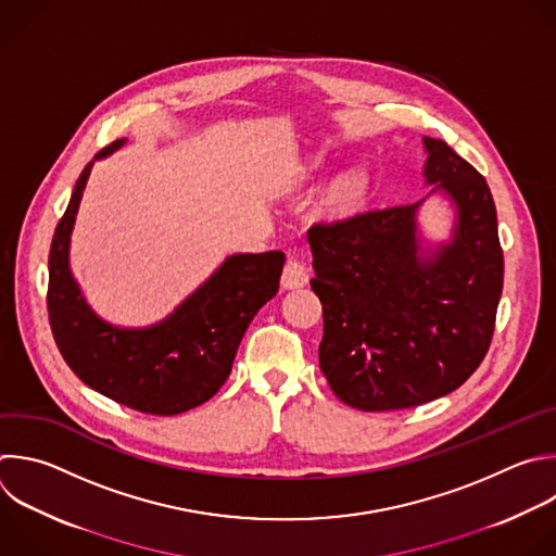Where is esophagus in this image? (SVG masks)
<instances>
[{
  "mask_svg": "<svg viewBox=\"0 0 556 556\" xmlns=\"http://www.w3.org/2000/svg\"><path fill=\"white\" fill-rule=\"evenodd\" d=\"M307 268L303 266V262H299L296 257H288L286 266H283V275H281V286L283 288H301L307 283Z\"/></svg>",
  "mask_w": 556,
  "mask_h": 556,
  "instance_id": "1",
  "label": "esophagus"
}]
</instances>
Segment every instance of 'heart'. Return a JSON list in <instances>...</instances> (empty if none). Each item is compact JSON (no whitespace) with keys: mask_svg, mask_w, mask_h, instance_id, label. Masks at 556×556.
Listing matches in <instances>:
<instances>
[{"mask_svg":"<svg viewBox=\"0 0 556 556\" xmlns=\"http://www.w3.org/2000/svg\"><path fill=\"white\" fill-rule=\"evenodd\" d=\"M362 192H364V176L359 172H346L331 182V188L327 190V197H325V205L331 212L349 210L362 197Z\"/></svg>","mask_w":556,"mask_h":556,"instance_id":"obj_1","label":"heart"}]
</instances>
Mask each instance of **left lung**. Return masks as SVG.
Instances as JSON below:
<instances>
[{
  "label": "left lung",
  "mask_w": 556,
  "mask_h": 556,
  "mask_svg": "<svg viewBox=\"0 0 556 556\" xmlns=\"http://www.w3.org/2000/svg\"><path fill=\"white\" fill-rule=\"evenodd\" d=\"M424 148L430 194H445L456 212L450 242L421 251L426 199L307 231L309 283L323 303L320 371L340 402L364 413L456 391L493 338L504 255L491 190L445 141L424 137Z\"/></svg>",
  "instance_id": "8db88e82"
}]
</instances>
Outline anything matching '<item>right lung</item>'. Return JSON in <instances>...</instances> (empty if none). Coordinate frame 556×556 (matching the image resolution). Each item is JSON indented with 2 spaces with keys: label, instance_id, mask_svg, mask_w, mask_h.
Wrapping results in <instances>:
<instances>
[{
  "label": "right lung",
  "instance_id": "obj_1",
  "mask_svg": "<svg viewBox=\"0 0 556 556\" xmlns=\"http://www.w3.org/2000/svg\"><path fill=\"white\" fill-rule=\"evenodd\" d=\"M124 141L102 148L93 161ZM93 161L78 176L52 238L48 314L54 340L72 371L104 397L159 417L192 410L227 382L247 327L279 290L286 255H231L161 323L115 327L89 307L70 268L72 229Z\"/></svg>",
  "mask_w": 556,
  "mask_h": 556
}]
</instances>
